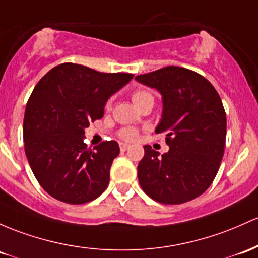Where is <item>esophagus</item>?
Segmentation results:
<instances>
[{"label": "esophagus", "mask_w": 258, "mask_h": 258, "mask_svg": "<svg viewBox=\"0 0 258 258\" xmlns=\"http://www.w3.org/2000/svg\"><path fill=\"white\" fill-rule=\"evenodd\" d=\"M128 148H130L128 144H126V143H121V144H120V149H121V151H122V152L127 151V149H128Z\"/></svg>", "instance_id": "1"}]
</instances>
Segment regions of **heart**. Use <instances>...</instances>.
<instances>
[{
    "label": "heart",
    "mask_w": 258,
    "mask_h": 258,
    "mask_svg": "<svg viewBox=\"0 0 258 258\" xmlns=\"http://www.w3.org/2000/svg\"><path fill=\"white\" fill-rule=\"evenodd\" d=\"M132 101H134L136 106L140 107L147 103H154V97H153L152 93H149L148 90H136L134 94H132ZM110 107H111V104L107 103L106 109L110 110ZM118 136H120L122 140L130 141V142H131V141H135L136 138H137L138 132L137 130L135 128H122Z\"/></svg>",
    "instance_id": "1"
}]
</instances>
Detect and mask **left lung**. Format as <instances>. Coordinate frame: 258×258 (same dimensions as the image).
Masks as SVG:
<instances>
[{
	"label": "left lung",
	"instance_id": "obj_1",
	"mask_svg": "<svg viewBox=\"0 0 258 258\" xmlns=\"http://www.w3.org/2000/svg\"><path fill=\"white\" fill-rule=\"evenodd\" d=\"M163 97V115L155 128L165 134L169 152L159 155L144 146L137 166L141 187L164 205H181L203 194L223 159L226 115L222 99L203 76L168 66L136 77Z\"/></svg>",
	"mask_w": 258,
	"mask_h": 258
}]
</instances>
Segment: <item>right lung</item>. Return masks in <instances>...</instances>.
<instances>
[{
    "label": "right lung",
    "mask_w": 258,
    "mask_h": 258,
    "mask_svg": "<svg viewBox=\"0 0 258 258\" xmlns=\"http://www.w3.org/2000/svg\"><path fill=\"white\" fill-rule=\"evenodd\" d=\"M132 78L66 62L34 88L25 107L24 149L34 176L50 196L83 205L105 191L120 147L106 141L88 148L84 128L103 117L107 99Z\"/></svg>",
    "instance_id": "obj_1"
}]
</instances>
